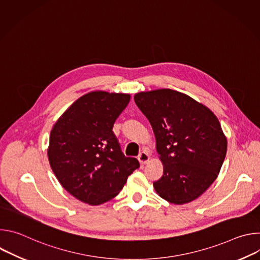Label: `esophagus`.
<instances>
[{"mask_svg": "<svg viewBox=\"0 0 260 260\" xmlns=\"http://www.w3.org/2000/svg\"><path fill=\"white\" fill-rule=\"evenodd\" d=\"M138 159H139V161H140L141 165H146L148 161H149L150 156H149V154H148V152L142 151V152L139 154Z\"/></svg>", "mask_w": 260, "mask_h": 260, "instance_id": "34e87169", "label": "esophagus"}]
</instances>
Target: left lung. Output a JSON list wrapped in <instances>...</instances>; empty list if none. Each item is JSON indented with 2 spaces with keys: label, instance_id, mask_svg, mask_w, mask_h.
I'll return each mask as SVG.
<instances>
[{
  "label": "left lung",
  "instance_id": "8db88e82",
  "mask_svg": "<svg viewBox=\"0 0 260 260\" xmlns=\"http://www.w3.org/2000/svg\"><path fill=\"white\" fill-rule=\"evenodd\" d=\"M149 120L164 175L153 183L156 193L171 204L201 197L218 177L228 140L212 111L191 96L161 88L135 94Z\"/></svg>",
  "mask_w": 260,
  "mask_h": 260
}]
</instances>
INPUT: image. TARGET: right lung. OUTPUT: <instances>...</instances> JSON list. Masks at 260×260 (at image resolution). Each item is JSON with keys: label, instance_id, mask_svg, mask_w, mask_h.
<instances>
[{"label": "right lung", "instance_id": "obj_1", "mask_svg": "<svg viewBox=\"0 0 260 260\" xmlns=\"http://www.w3.org/2000/svg\"><path fill=\"white\" fill-rule=\"evenodd\" d=\"M129 100V93L90 91L51 129L47 155L55 177L70 194L90 206L115 198L140 167L137 158L124 156L112 131Z\"/></svg>", "mask_w": 260, "mask_h": 260}]
</instances>
